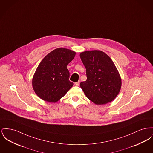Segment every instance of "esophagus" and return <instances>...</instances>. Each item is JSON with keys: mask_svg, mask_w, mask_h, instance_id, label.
Returning a JSON list of instances; mask_svg holds the SVG:
<instances>
[{"mask_svg": "<svg viewBox=\"0 0 153 153\" xmlns=\"http://www.w3.org/2000/svg\"><path fill=\"white\" fill-rule=\"evenodd\" d=\"M74 85H76V86H79L80 85V81H77V82H76L74 83Z\"/></svg>", "mask_w": 153, "mask_h": 153, "instance_id": "obj_1", "label": "esophagus"}]
</instances>
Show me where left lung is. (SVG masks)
Returning a JSON list of instances; mask_svg holds the SVG:
<instances>
[{"instance_id":"obj_1","label":"left lung","mask_w":153,"mask_h":153,"mask_svg":"<svg viewBox=\"0 0 153 153\" xmlns=\"http://www.w3.org/2000/svg\"><path fill=\"white\" fill-rule=\"evenodd\" d=\"M80 56L86 69L87 80L80 87L95 104L105 105L116 98L121 87V79L114 63L104 52L87 51Z\"/></svg>"}]
</instances>
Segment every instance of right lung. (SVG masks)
<instances>
[{"label": "right lung", "mask_w": 153, "mask_h": 153, "mask_svg": "<svg viewBox=\"0 0 153 153\" xmlns=\"http://www.w3.org/2000/svg\"><path fill=\"white\" fill-rule=\"evenodd\" d=\"M76 53L69 49L58 48L47 54L36 69L32 86L36 95L48 102H56L71 88L67 65Z\"/></svg>", "instance_id": "right-lung-1"}]
</instances>
